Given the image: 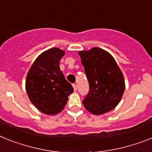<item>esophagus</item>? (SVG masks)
I'll return each instance as SVG.
<instances>
[{
  "label": "esophagus",
  "mask_w": 152,
  "mask_h": 152,
  "mask_svg": "<svg viewBox=\"0 0 152 152\" xmlns=\"http://www.w3.org/2000/svg\"><path fill=\"white\" fill-rule=\"evenodd\" d=\"M72 86H73L74 90H75V91H76V90H77V85H76V83H74V84H72Z\"/></svg>",
  "instance_id": "34e87169"
}]
</instances>
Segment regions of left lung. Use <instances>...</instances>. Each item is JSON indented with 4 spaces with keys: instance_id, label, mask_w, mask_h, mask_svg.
Segmentation results:
<instances>
[{
    "instance_id": "8db88e82",
    "label": "left lung",
    "mask_w": 152,
    "mask_h": 152,
    "mask_svg": "<svg viewBox=\"0 0 152 152\" xmlns=\"http://www.w3.org/2000/svg\"><path fill=\"white\" fill-rule=\"evenodd\" d=\"M90 85L84 107L100 115L115 108L125 90L124 79L115 59L107 51L93 48L79 52Z\"/></svg>"
}]
</instances>
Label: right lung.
I'll list each match as a JSON object with an SVG mask.
<instances>
[{"label": "right lung", "mask_w": 152, "mask_h": 152, "mask_svg": "<svg viewBox=\"0 0 152 152\" xmlns=\"http://www.w3.org/2000/svg\"><path fill=\"white\" fill-rule=\"evenodd\" d=\"M64 51L52 48L35 59L27 75L25 88L31 102L41 112L51 115L63 110L73 92L59 68Z\"/></svg>", "instance_id": "1"}]
</instances>
